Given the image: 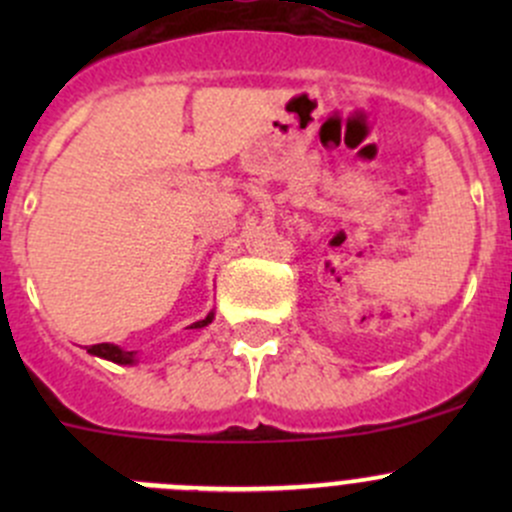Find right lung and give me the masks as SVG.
I'll return each instance as SVG.
<instances>
[{"label":"right lung","mask_w":512,"mask_h":512,"mask_svg":"<svg viewBox=\"0 0 512 512\" xmlns=\"http://www.w3.org/2000/svg\"><path fill=\"white\" fill-rule=\"evenodd\" d=\"M213 317H215V312H210L205 319H200V322L190 324V329L208 327V324L213 322ZM89 354L101 356V359L113 361V364H136V352H126V349L116 347V344H94V347H89Z\"/></svg>","instance_id":"1"}]
</instances>
